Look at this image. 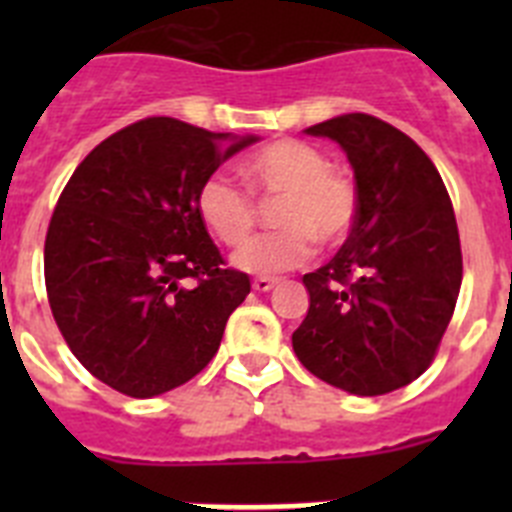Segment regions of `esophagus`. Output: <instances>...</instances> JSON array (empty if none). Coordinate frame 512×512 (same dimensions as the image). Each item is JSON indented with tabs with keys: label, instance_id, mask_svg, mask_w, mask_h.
I'll return each mask as SVG.
<instances>
[{
	"label": "esophagus",
	"instance_id": "1",
	"mask_svg": "<svg viewBox=\"0 0 512 512\" xmlns=\"http://www.w3.org/2000/svg\"><path fill=\"white\" fill-rule=\"evenodd\" d=\"M274 284H277V279H274V277H256V279H253V289H256V292H269Z\"/></svg>",
	"mask_w": 512,
	"mask_h": 512
}]
</instances>
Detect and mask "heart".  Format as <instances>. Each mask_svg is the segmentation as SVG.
Listing matches in <instances>:
<instances>
[{"label":"heart","instance_id":"heart-1","mask_svg":"<svg viewBox=\"0 0 512 512\" xmlns=\"http://www.w3.org/2000/svg\"><path fill=\"white\" fill-rule=\"evenodd\" d=\"M248 188L223 174H210L197 189V215L217 241L241 248L259 225V200H279L274 223L282 225L248 243L235 266L253 274L297 269L315 253V241L336 248L354 233L361 194L348 171L330 166V158L305 140H271L243 161Z\"/></svg>","mask_w":512,"mask_h":512}]
</instances>
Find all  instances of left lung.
I'll use <instances>...</instances> for the list:
<instances>
[{"mask_svg":"<svg viewBox=\"0 0 512 512\" xmlns=\"http://www.w3.org/2000/svg\"><path fill=\"white\" fill-rule=\"evenodd\" d=\"M354 166L359 220L341 251L305 274L310 310L292 333L307 372L351 395H387L431 366L461 287L449 192L410 135L364 112L307 128Z\"/></svg>","mask_w":512,"mask_h":512,"instance_id":"obj_1","label":"left lung"}]
</instances>
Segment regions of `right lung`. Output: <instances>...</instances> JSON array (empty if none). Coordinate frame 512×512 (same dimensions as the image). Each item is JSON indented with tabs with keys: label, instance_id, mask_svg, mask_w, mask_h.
<instances>
[{
	"label": "right lung",
	"instance_id": "right-lung-1",
	"mask_svg": "<svg viewBox=\"0 0 512 512\" xmlns=\"http://www.w3.org/2000/svg\"><path fill=\"white\" fill-rule=\"evenodd\" d=\"M176 117H146L89 153L45 235V292L71 354L112 390L153 397L217 354L251 279L225 264L197 189L253 135L225 146Z\"/></svg>",
	"mask_w": 512,
	"mask_h": 512
}]
</instances>
